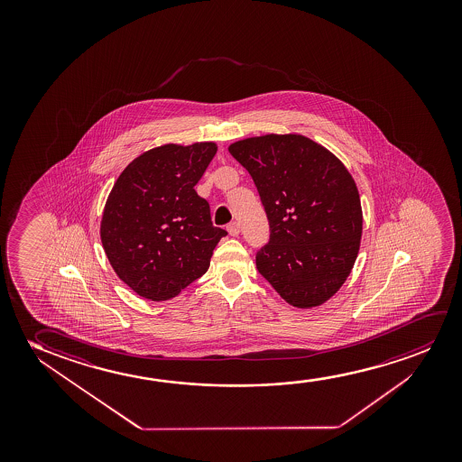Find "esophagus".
Masks as SVG:
<instances>
[{
    "mask_svg": "<svg viewBox=\"0 0 462 462\" xmlns=\"http://www.w3.org/2000/svg\"><path fill=\"white\" fill-rule=\"evenodd\" d=\"M227 230L228 234L232 235V236H238V235H240V226H238V222L228 224Z\"/></svg>",
    "mask_w": 462,
    "mask_h": 462,
    "instance_id": "esophagus-1",
    "label": "esophagus"
}]
</instances>
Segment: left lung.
Returning a JSON list of instances; mask_svg holds the SVG:
<instances>
[{
	"mask_svg": "<svg viewBox=\"0 0 462 462\" xmlns=\"http://www.w3.org/2000/svg\"><path fill=\"white\" fill-rule=\"evenodd\" d=\"M228 152L253 177L270 222L255 265L287 303L314 308L341 289L360 249L354 178L333 152L298 134L240 140Z\"/></svg>",
	"mask_w": 462,
	"mask_h": 462,
	"instance_id": "1",
	"label": "left lung"
}]
</instances>
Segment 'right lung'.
<instances>
[{
	"label": "right lung",
	"mask_w": 462,
	"mask_h": 462,
	"mask_svg": "<svg viewBox=\"0 0 462 462\" xmlns=\"http://www.w3.org/2000/svg\"><path fill=\"white\" fill-rule=\"evenodd\" d=\"M216 152L213 142L158 146L115 181L102 213V246L118 278L140 297H177L207 273L227 235L213 226L208 202L194 189Z\"/></svg>",
	"instance_id": "obj_1"
}]
</instances>
